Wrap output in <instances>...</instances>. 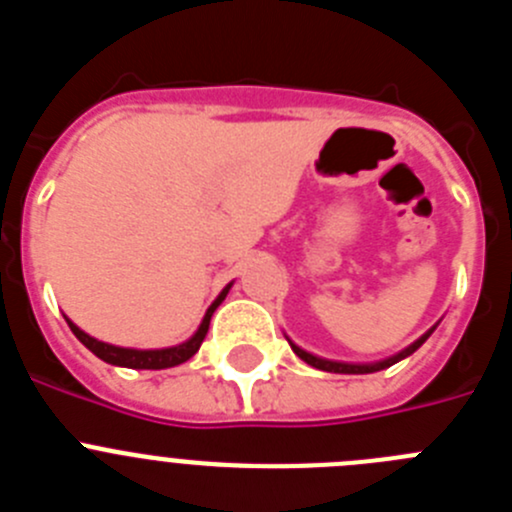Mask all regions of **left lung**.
Masks as SVG:
<instances>
[{
	"label": "left lung",
	"instance_id": "left-lung-1",
	"mask_svg": "<svg viewBox=\"0 0 512 512\" xmlns=\"http://www.w3.org/2000/svg\"><path fill=\"white\" fill-rule=\"evenodd\" d=\"M433 333V328L425 333V336H420L418 341L413 343V346H408L405 351H400L397 356H390V359L384 361H377V364H343V361H328V359H318V356L307 354V351H302L300 346H295V343L289 341V346H292V351H295L297 356H300L305 364L315 366V369H323V372H333V374H372V372H382V369H387V366L397 364L400 359H405V356H410L413 351H418L420 346H423L425 341H428V336Z\"/></svg>",
	"mask_w": 512,
	"mask_h": 512
}]
</instances>
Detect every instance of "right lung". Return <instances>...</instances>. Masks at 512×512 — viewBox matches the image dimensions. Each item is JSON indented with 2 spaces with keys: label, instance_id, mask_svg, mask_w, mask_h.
<instances>
[{
  "label": "right lung",
  "instance_id": "obj_1",
  "mask_svg": "<svg viewBox=\"0 0 512 512\" xmlns=\"http://www.w3.org/2000/svg\"><path fill=\"white\" fill-rule=\"evenodd\" d=\"M228 287L220 292V297H217L215 302L210 305V310L205 312V320H202L200 330L194 333L192 338H189L187 343H179V346H171V348H158V351H138V348H120V346H110V343H102L97 341V338L87 336L84 330L76 328L74 323L69 320V328L74 330V336L79 338L84 346L92 351L94 356H99L102 361H107V364H115V366H128V369H169V366H176V364H184L187 359H192L197 351H200L202 341H205L207 336V328H210V318L212 312L217 310V305L225 300V295H228Z\"/></svg>",
  "mask_w": 512,
  "mask_h": 512
}]
</instances>
